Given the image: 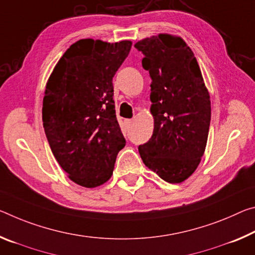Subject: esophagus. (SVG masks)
<instances>
[{
    "label": "esophagus",
    "instance_id": "obj_1",
    "mask_svg": "<svg viewBox=\"0 0 255 255\" xmlns=\"http://www.w3.org/2000/svg\"><path fill=\"white\" fill-rule=\"evenodd\" d=\"M132 123H134V121H132L131 119H127V120H126V125H127V126H131Z\"/></svg>",
    "mask_w": 255,
    "mask_h": 255
}]
</instances>
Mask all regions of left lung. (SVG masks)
I'll list each match as a JSON object with an SVG mask.
<instances>
[{"mask_svg":"<svg viewBox=\"0 0 255 255\" xmlns=\"http://www.w3.org/2000/svg\"><path fill=\"white\" fill-rule=\"evenodd\" d=\"M151 77L154 129L138 151L161 179L179 184L192 176L208 142L211 101L193 51L179 36L159 34L135 44Z\"/></svg>","mask_w":255,"mask_h":255,"instance_id":"8db88e82","label":"left lung"}]
</instances>
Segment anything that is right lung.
<instances>
[{"label": "right lung", "mask_w": 255, "mask_h": 255, "mask_svg": "<svg viewBox=\"0 0 255 255\" xmlns=\"http://www.w3.org/2000/svg\"><path fill=\"white\" fill-rule=\"evenodd\" d=\"M130 48V40L80 39L64 52L46 83L42 118L48 144L60 167L83 187L107 183L126 145L112 78Z\"/></svg>", "instance_id": "right-lung-1"}]
</instances>
